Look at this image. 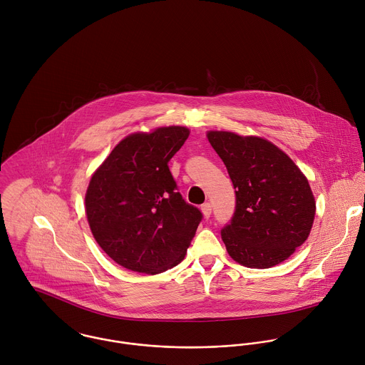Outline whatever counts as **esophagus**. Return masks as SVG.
<instances>
[{
    "label": "esophagus",
    "mask_w": 365,
    "mask_h": 365,
    "mask_svg": "<svg viewBox=\"0 0 365 365\" xmlns=\"http://www.w3.org/2000/svg\"><path fill=\"white\" fill-rule=\"evenodd\" d=\"M201 210H202V213H204V217H207L208 219L209 216H210V213H212V207H210V204H204L202 207H201Z\"/></svg>",
    "instance_id": "obj_1"
}]
</instances>
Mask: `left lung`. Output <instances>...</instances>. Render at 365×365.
Instances as JSON below:
<instances>
[{
  "mask_svg": "<svg viewBox=\"0 0 365 365\" xmlns=\"http://www.w3.org/2000/svg\"><path fill=\"white\" fill-rule=\"evenodd\" d=\"M207 138L236 188L235 216L220 232L229 256L249 268L289 259L308 239L316 213L305 174L260 136L208 130Z\"/></svg>",
  "mask_w": 365,
  "mask_h": 365,
  "instance_id": "obj_1",
  "label": "left lung"
}]
</instances>
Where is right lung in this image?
<instances>
[{
  "label": "right lung",
  "mask_w": 365,
  "mask_h": 365,
  "mask_svg": "<svg viewBox=\"0 0 365 365\" xmlns=\"http://www.w3.org/2000/svg\"><path fill=\"white\" fill-rule=\"evenodd\" d=\"M188 136L185 126L130 133L91 175L86 191L91 233L130 271L155 275L180 264L202 219L177 192L168 168Z\"/></svg>",
  "instance_id": "1"
}]
</instances>
